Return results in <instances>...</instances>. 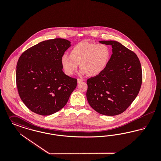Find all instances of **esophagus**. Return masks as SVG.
Here are the masks:
<instances>
[{
	"label": "esophagus",
	"mask_w": 161,
	"mask_h": 161,
	"mask_svg": "<svg viewBox=\"0 0 161 161\" xmlns=\"http://www.w3.org/2000/svg\"><path fill=\"white\" fill-rule=\"evenodd\" d=\"M83 81V80L82 79H81V78H78V79H77L78 83H81Z\"/></svg>",
	"instance_id": "obj_1"
}]
</instances>
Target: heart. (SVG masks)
<instances>
[{"label":"heart","mask_w":161,"mask_h":161,"mask_svg":"<svg viewBox=\"0 0 161 161\" xmlns=\"http://www.w3.org/2000/svg\"><path fill=\"white\" fill-rule=\"evenodd\" d=\"M110 50L104 44L80 42L70 50V55L64 54L61 58V66L65 74L72 75L80 65V74L96 76L107 66Z\"/></svg>","instance_id":"obj_1"}]
</instances>
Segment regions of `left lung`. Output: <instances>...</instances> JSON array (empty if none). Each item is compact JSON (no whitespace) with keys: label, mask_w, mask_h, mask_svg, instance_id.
Masks as SVG:
<instances>
[{"label":"left lung","mask_w":161,"mask_h":161,"mask_svg":"<svg viewBox=\"0 0 161 161\" xmlns=\"http://www.w3.org/2000/svg\"><path fill=\"white\" fill-rule=\"evenodd\" d=\"M110 45L112 54L105 69L87 80V100L98 113L107 116L122 114L138 95L142 69L137 55L119 42L102 40Z\"/></svg>","instance_id":"left-lung-1"}]
</instances>
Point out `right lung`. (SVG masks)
<instances>
[{"mask_svg":"<svg viewBox=\"0 0 161 161\" xmlns=\"http://www.w3.org/2000/svg\"><path fill=\"white\" fill-rule=\"evenodd\" d=\"M71 46L55 38L40 42L21 55L16 67V84L23 103L32 112L50 115L64 107L76 88L77 80L63 71L61 56Z\"/></svg>","mask_w":161,"mask_h":161,"instance_id":"obj_1","label":"right lung"}]
</instances>
